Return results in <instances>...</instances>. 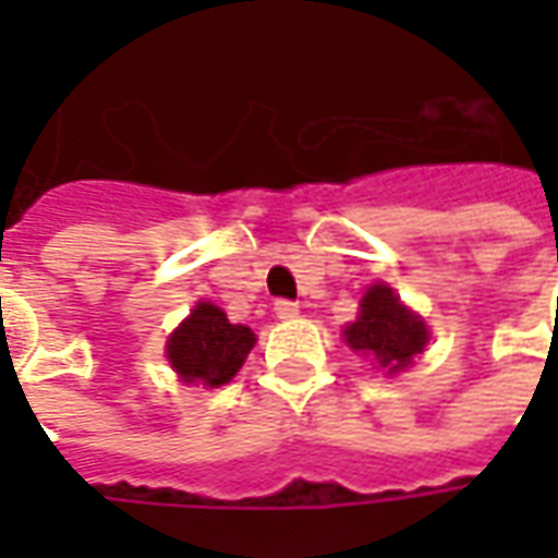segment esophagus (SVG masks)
Listing matches in <instances>:
<instances>
[{
	"mask_svg": "<svg viewBox=\"0 0 558 558\" xmlns=\"http://www.w3.org/2000/svg\"><path fill=\"white\" fill-rule=\"evenodd\" d=\"M275 314L280 319H292V316H299V302H290V299H278L275 302Z\"/></svg>",
	"mask_w": 558,
	"mask_h": 558,
	"instance_id": "esophagus-1",
	"label": "esophagus"
}]
</instances>
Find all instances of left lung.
<instances>
[{"mask_svg": "<svg viewBox=\"0 0 558 558\" xmlns=\"http://www.w3.org/2000/svg\"><path fill=\"white\" fill-rule=\"evenodd\" d=\"M347 343L355 352L374 355L379 367L398 374L427 347V326L424 319L407 311L391 287L376 283L364 292L362 316L347 326Z\"/></svg>", "mask_w": 558, "mask_h": 558, "instance_id": "1", "label": "left lung"}]
</instances>
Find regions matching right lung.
<instances>
[{
  "label": "right lung",
  "mask_w": 558,
  "mask_h": 558,
  "mask_svg": "<svg viewBox=\"0 0 558 558\" xmlns=\"http://www.w3.org/2000/svg\"><path fill=\"white\" fill-rule=\"evenodd\" d=\"M254 340L251 328L232 326L220 307L203 302L175 328L167 343V359L184 383L218 388L239 374Z\"/></svg>",
  "instance_id": "obj_1"
}]
</instances>
